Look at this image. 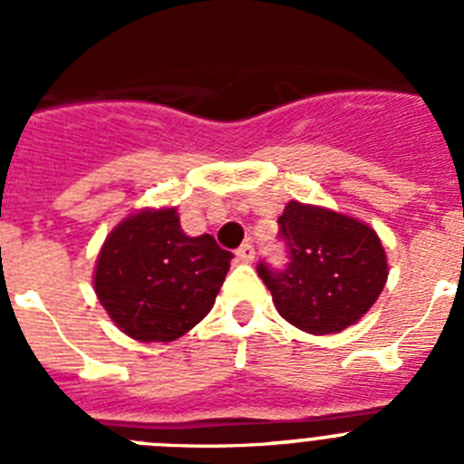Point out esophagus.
Here are the masks:
<instances>
[{
	"instance_id": "1",
	"label": "esophagus",
	"mask_w": 464,
	"mask_h": 464,
	"mask_svg": "<svg viewBox=\"0 0 464 464\" xmlns=\"http://www.w3.org/2000/svg\"><path fill=\"white\" fill-rule=\"evenodd\" d=\"M237 257H239L241 262H253V257H256V248H253L251 244H241L239 251H237Z\"/></svg>"
}]
</instances>
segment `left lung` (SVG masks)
<instances>
[{"instance_id": "left-lung-1", "label": "left lung", "mask_w": 464, "mask_h": 464, "mask_svg": "<svg viewBox=\"0 0 464 464\" xmlns=\"http://www.w3.org/2000/svg\"><path fill=\"white\" fill-rule=\"evenodd\" d=\"M278 225L290 265L283 272L257 267L278 314L318 337L355 325L388 281V256L376 229L348 213L297 199L285 204Z\"/></svg>"}]
</instances>
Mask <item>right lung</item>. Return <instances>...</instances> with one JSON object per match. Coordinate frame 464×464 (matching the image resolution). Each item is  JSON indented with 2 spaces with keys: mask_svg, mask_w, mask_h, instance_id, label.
I'll return each instance as SVG.
<instances>
[{
  "mask_svg": "<svg viewBox=\"0 0 464 464\" xmlns=\"http://www.w3.org/2000/svg\"><path fill=\"white\" fill-rule=\"evenodd\" d=\"M232 257L211 235H186L176 207L139 208L106 235L94 295L127 337L174 342L211 311Z\"/></svg>",
  "mask_w": 464,
  "mask_h": 464,
  "instance_id": "1",
  "label": "right lung"
}]
</instances>
